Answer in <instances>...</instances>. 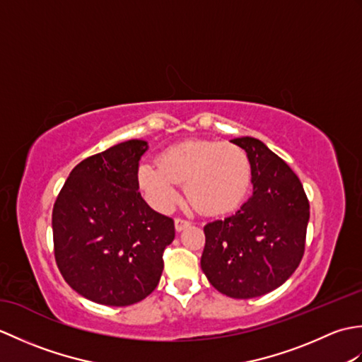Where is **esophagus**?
Wrapping results in <instances>:
<instances>
[{
	"mask_svg": "<svg viewBox=\"0 0 362 362\" xmlns=\"http://www.w3.org/2000/svg\"><path fill=\"white\" fill-rule=\"evenodd\" d=\"M191 222L185 218H175V230L177 232H180V230H185L187 227H189Z\"/></svg>",
	"mask_w": 362,
	"mask_h": 362,
	"instance_id": "34e87169",
	"label": "esophagus"
}]
</instances>
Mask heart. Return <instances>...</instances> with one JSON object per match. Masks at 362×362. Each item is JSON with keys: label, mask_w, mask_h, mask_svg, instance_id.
Wrapping results in <instances>:
<instances>
[{"label": "heart", "mask_w": 362, "mask_h": 362, "mask_svg": "<svg viewBox=\"0 0 362 362\" xmlns=\"http://www.w3.org/2000/svg\"><path fill=\"white\" fill-rule=\"evenodd\" d=\"M250 161L240 146L216 140H191L166 149L157 163L138 168V183L158 210L179 199L177 183H187V196L209 214L232 211L250 187Z\"/></svg>", "instance_id": "b5f03b06"}]
</instances>
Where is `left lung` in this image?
Listing matches in <instances>:
<instances>
[{"label": "left lung", "mask_w": 362, "mask_h": 362, "mask_svg": "<svg viewBox=\"0 0 362 362\" xmlns=\"http://www.w3.org/2000/svg\"><path fill=\"white\" fill-rule=\"evenodd\" d=\"M232 143L247 152L253 194L232 216L204 227L201 266L222 294L253 298L281 286L298 267L310 202L296 173L263 141L243 136Z\"/></svg>", "instance_id": "1"}]
</instances>
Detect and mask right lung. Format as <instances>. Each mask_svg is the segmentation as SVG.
Instances as JSON below:
<instances>
[{
	"mask_svg": "<svg viewBox=\"0 0 362 362\" xmlns=\"http://www.w3.org/2000/svg\"><path fill=\"white\" fill-rule=\"evenodd\" d=\"M143 140L119 143L73 168L54 202V257L65 281L91 302L127 306L157 288L174 221L138 191Z\"/></svg>",
	"mask_w": 362,
	"mask_h": 362,
	"instance_id": "obj_1",
	"label": "right lung"
}]
</instances>
